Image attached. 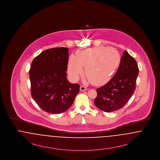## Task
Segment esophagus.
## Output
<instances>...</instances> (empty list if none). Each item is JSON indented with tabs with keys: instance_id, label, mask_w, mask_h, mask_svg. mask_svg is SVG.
Here are the masks:
<instances>
[{
	"instance_id": "obj_1",
	"label": "esophagus",
	"mask_w": 160,
	"mask_h": 160,
	"mask_svg": "<svg viewBox=\"0 0 160 160\" xmlns=\"http://www.w3.org/2000/svg\"><path fill=\"white\" fill-rule=\"evenodd\" d=\"M80 91L82 92L86 91L87 90V88L84 86H81L80 88Z\"/></svg>"
}]
</instances>
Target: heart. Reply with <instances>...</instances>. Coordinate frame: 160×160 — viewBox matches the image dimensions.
<instances>
[{
  "instance_id": "obj_1",
  "label": "heart",
  "mask_w": 160,
  "mask_h": 160,
  "mask_svg": "<svg viewBox=\"0 0 160 160\" xmlns=\"http://www.w3.org/2000/svg\"><path fill=\"white\" fill-rule=\"evenodd\" d=\"M121 62L119 53L113 48L95 47L72 56L68 62V72L74 80L83 74L85 68L88 80L95 85L108 82L119 68Z\"/></svg>"
}]
</instances>
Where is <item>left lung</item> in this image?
<instances>
[{"label":"left lung","instance_id":"obj_1","mask_svg":"<svg viewBox=\"0 0 160 160\" xmlns=\"http://www.w3.org/2000/svg\"><path fill=\"white\" fill-rule=\"evenodd\" d=\"M138 74L136 61L124 51L119 68L113 77L105 85L97 89L95 105L106 112L121 109L135 91Z\"/></svg>","mask_w":160,"mask_h":160}]
</instances>
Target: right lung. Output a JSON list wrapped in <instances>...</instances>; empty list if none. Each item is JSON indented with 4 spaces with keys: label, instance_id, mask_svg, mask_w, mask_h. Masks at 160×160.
I'll use <instances>...</instances> for the list:
<instances>
[{
    "label": "right lung",
    "instance_id": "1",
    "mask_svg": "<svg viewBox=\"0 0 160 160\" xmlns=\"http://www.w3.org/2000/svg\"><path fill=\"white\" fill-rule=\"evenodd\" d=\"M68 48L46 50L32 62L29 70L31 95L46 112L60 114L67 111L79 93L80 85L67 78Z\"/></svg>",
    "mask_w": 160,
    "mask_h": 160
}]
</instances>
